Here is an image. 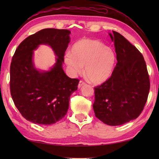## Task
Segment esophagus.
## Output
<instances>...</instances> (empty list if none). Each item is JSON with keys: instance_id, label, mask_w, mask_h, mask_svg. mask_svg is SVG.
<instances>
[{"instance_id": "esophagus-1", "label": "esophagus", "mask_w": 159, "mask_h": 159, "mask_svg": "<svg viewBox=\"0 0 159 159\" xmlns=\"http://www.w3.org/2000/svg\"><path fill=\"white\" fill-rule=\"evenodd\" d=\"M86 85V83L85 82H83V81H82V80H80V81L79 82V85H78V87H79V88L80 89V88H81L82 87H83L84 85Z\"/></svg>"}]
</instances>
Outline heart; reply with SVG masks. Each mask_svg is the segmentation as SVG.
Instances as JSON below:
<instances>
[{"label": "heart", "mask_w": 159, "mask_h": 159, "mask_svg": "<svg viewBox=\"0 0 159 159\" xmlns=\"http://www.w3.org/2000/svg\"><path fill=\"white\" fill-rule=\"evenodd\" d=\"M116 54L113 49L97 39L83 38L78 40L67 52L65 61L73 74H80L85 66V73L94 84H100L113 72Z\"/></svg>", "instance_id": "b5f03b06"}]
</instances>
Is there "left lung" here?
Wrapping results in <instances>:
<instances>
[{
  "instance_id": "obj_1",
  "label": "left lung",
  "mask_w": 159,
  "mask_h": 159,
  "mask_svg": "<svg viewBox=\"0 0 159 159\" xmlns=\"http://www.w3.org/2000/svg\"><path fill=\"white\" fill-rule=\"evenodd\" d=\"M117 62L112 75L95 87L93 108L103 123L118 126L139 117L146 103L150 79L144 58L135 46L119 33H109Z\"/></svg>"
}]
</instances>
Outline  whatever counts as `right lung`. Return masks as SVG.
<instances>
[{
	"instance_id": "add662e5",
	"label": "right lung",
	"mask_w": 159,
	"mask_h": 159,
	"mask_svg": "<svg viewBox=\"0 0 159 159\" xmlns=\"http://www.w3.org/2000/svg\"><path fill=\"white\" fill-rule=\"evenodd\" d=\"M70 31L44 29L20 43L10 67V91L16 107L26 120L51 125L65 117L70 96L79 80L64 72V55L70 42ZM39 45L52 47L56 62L49 70H38L33 62L34 50Z\"/></svg>"
}]
</instances>
